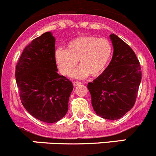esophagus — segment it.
I'll return each instance as SVG.
<instances>
[{
    "label": "esophagus",
    "mask_w": 156,
    "mask_h": 156,
    "mask_svg": "<svg viewBox=\"0 0 156 156\" xmlns=\"http://www.w3.org/2000/svg\"><path fill=\"white\" fill-rule=\"evenodd\" d=\"M81 82H79V81H74L73 82V85L74 86H78V85H81Z\"/></svg>",
    "instance_id": "34e87169"
}]
</instances>
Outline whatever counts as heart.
Segmentation results:
<instances>
[{
    "mask_svg": "<svg viewBox=\"0 0 156 156\" xmlns=\"http://www.w3.org/2000/svg\"><path fill=\"white\" fill-rule=\"evenodd\" d=\"M112 53V44L109 40L84 35L70 41L66 49L55 51V60L59 71L68 76L79 60L81 65L73 71L71 76L82 79L89 74L91 76L101 75L107 68Z\"/></svg>",
    "mask_w": 156,
    "mask_h": 156,
    "instance_id": "1",
    "label": "heart"
}]
</instances>
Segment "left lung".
Masks as SVG:
<instances>
[{
    "label": "left lung",
    "mask_w": 156,
    "mask_h": 156,
    "mask_svg": "<svg viewBox=\"0 0 156 156\" xmlns=\"http://www.w3.org/2000/svg\"><path fill=\"white\" fill-rule=\"evenodd\" d=\"M113 46L111 62L101 75L88 84L94 111L100 117L117 120L129 112L137 97L141 67L135 52L116 34H110Z\"/></svg>",
    "instance_id": "obj_1"
}]
</instances>
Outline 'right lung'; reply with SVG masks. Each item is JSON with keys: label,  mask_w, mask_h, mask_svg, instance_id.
I'll return each mask as SVG.
<instances>
[{"label": "right lung", "mask_w": 156, "mask_h": 156, "mask_svg": "<svg viewBox=\"0 0 156 156\" xmlns=\"http://www.w3.org/2000/svg\"><path fill=\"white\" fill-rule=\"evenodd\" d=\"M55 44L50 31L33 40L23 51L15 71L23 106L33 117L47 123L66 115L73 90L72 82L58 73Z\"/></svg>", "instance_id": "right-lung-1"}]
</instances>
